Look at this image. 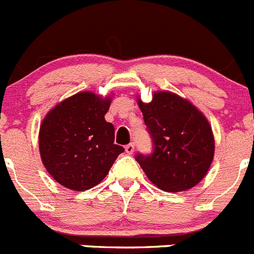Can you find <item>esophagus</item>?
<instances>
[{
    "label": "esophagus",
    "instance_id": "1",
    "mask_svg": "<svg viewBox=\"0 0 254 254\" xmlns=\"http://www.w3.org/2000/svg\"><path fill=\"white\" fill-rule=\"evenodd\" d=\"M125 150H126V152L128 153V155H132V153H133V151H134V145H133V143H128V145L125 147Z\"/></svg>",
    "mask_w": 254,
    "mask_h": 254
}]
</instances>
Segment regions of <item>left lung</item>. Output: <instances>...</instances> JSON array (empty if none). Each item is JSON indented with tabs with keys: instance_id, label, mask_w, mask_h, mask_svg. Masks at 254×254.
I'll return each instance as SVG.
<instances>
[{
	"instance_id": "8db88e82",
	"label": "left lung",
	"mask_w": 254,
	"mask_h": 254,
	"mask_svg": "<svg viewBox=\"0 0 254 254\" xmlns=\"http://www.w3.org/2000/svg\"><path fill=\"white\" fill-rule=\"evenodd\" d=\"M152 138L150 155L136 161L159 189L169 192L194 188L208 173L214 157V136L205 116L171 92H157L150 103L138 99Z\"/></svg>"
}]
</instances>
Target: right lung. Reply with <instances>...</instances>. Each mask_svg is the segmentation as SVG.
<instances>
[{"label": "right lung", "instance_id": "obj_1", "mask_svg": "<svg viewBox=\"0 0 254 254\" xmlns=\"http://www.w3.org/2000/svg\"><path fill=\"white\" fill-rule=\"evenodd\" d=\"M111 98L92 92L74 94L49 112L39 132V148L46 171L75 191L101 183L125 151L115 145V127L104 120Z\"/></svg>", "mask_w": 254, "mask_h": 254}]
</instances>
